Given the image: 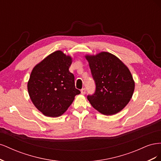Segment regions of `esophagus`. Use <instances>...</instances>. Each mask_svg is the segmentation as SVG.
I'll list each match as a JSON object with an SVG mask.
<instances>
[{
  "mask_svg": "<svg viewBox=\"0 0 161 161\" xmlns=\"http://www.w3.org/2000/svg\"><path fill=\"white\" fill-rule=\"evenodd\" d=\"M80 92H81V93H82V95H85V94L86 93V89H85V88L82 89L81 91H80Z\"/></svg>",
  "mask_w": 161,
  "mask_h": 161,
  "instance_id": "esophagus-1",
  "label": "esophagus"
}]
</instances>
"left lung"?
Wrapping results in <instances>:
<instances>
[{
	"label": "left lung",
	"instance_id": "8db88e82",
	"mask_svg": "<svg viewBox=\"0 0 161 161\" xmlns=\"http://www.w3.org/2000/svg\"><path fill=\"white\" fill-rule=\"evenodd\" d=\"M85 58L96 85L95 93L87 96V99L102 114L118 113L129 103L134 91L135 83L128 68L109 52Z\"/></svg>",
	"mask_w": 161,
	"mask_h": 161
}]
</instances>
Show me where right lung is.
<instances>
[{"mask_svg": "<svg viewBox=\"0 0 161 161\" xmlns=\"http://www.w3.org/2000/svg\"><path fill=\"white\" fill-rule=\"evenodd\" d=\"M72 62L70 56L58 50L32 70L27 83L29 95L36 108L46 116L62 115L80 93L75 88L74 75L69 71Z\"/></svg>", "mask_w": 161, "mask_h": 161, "instance_id": "right-lung-1", "label": "right lung"}]
</instances>
